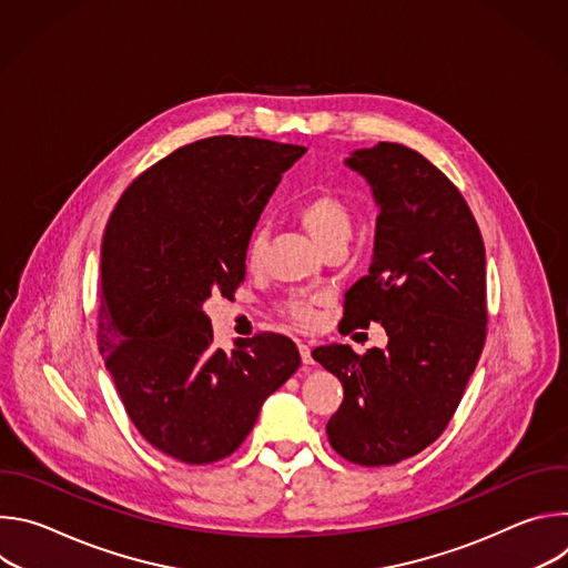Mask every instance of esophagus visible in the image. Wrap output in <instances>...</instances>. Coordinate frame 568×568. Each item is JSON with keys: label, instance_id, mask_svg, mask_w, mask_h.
<instances>
[{"label": "esophagus", "instance_id": "obj_1", "mask_svg": "<svg viewBox=\"0 0 568 568\" xmlns=\"http://www.w3.org/2000/svg\"><path fill=\"white\" fill-rule=\"evenodd\" d=\"M298 353H301V359H303V364H305V366L314 364V359H312V351H310V346H307V344L298 342Z\"/></svg>", "mask_w": 568, "mask_h": 568}]
</instances>
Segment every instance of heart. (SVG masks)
Returning <instances> with one entry per match:
<instances>
[{
	"mask_svg": "<svg viewBox=\"0 0 568 568\" xmlns=\"http://www.w3.org/2000/svg\"><path fill=\"white\" fill-rule=\"evenodd\" d=\"M298 220L318 247L328 245L331 240H337V237H351V231H353V209L348 206L346 200H342L335 193L312 195L307 202L301 204ZM263 250H265V231L256 229L250 237V247H247L250 263L261 261ZM314 303H316L314 296L296 294L285 301V310L298 321H312Z\"/></svg>",
	"mask_w": 568,
	"mask_h": 568,
	"instance_id": "1",
	"label": "heart"
}]
</instances>
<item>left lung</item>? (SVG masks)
<instances>
[{"instance_id":"8db88e82","label":"left lung","mask_w":568,"mask_h":568,"mask_svg":"<svg viewBox=\"0 0 568 568\" xmlns=\"http://www.w3.org/2000/svg\"><path fill=\"white\" fill-rule=\"evenodd\" d=\"M379 209L368 274L346 292L342 326H384L386 348L348 344L312 357L344 386L328 440L346 460L395 465L429 447L452 420L485 342V247L458 189L399 143L351 152Z\"/></svg>"}]
</instances>
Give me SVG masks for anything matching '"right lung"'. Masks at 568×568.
Segmentation results:
<instances>
[{
  "instance_id": "obj_1",
  "label": "right lung",
  "mask_w": 568,
  "mask_h": 568,
  "mask_svg": "<svg viewBox=\"0 0 568 568\" xmlns=\"http://www.w3.org/2000/svg\"><path fill=\"white\" fill-rule=\"evenodd\" d=\"M303 152L254 136L195 141L134 180L108 222L99 348L139 434L182 463L233 454L301 366L276 333L213 348L202 305L245 281L252 231Z\"/></svg>"
}]
</instances>
